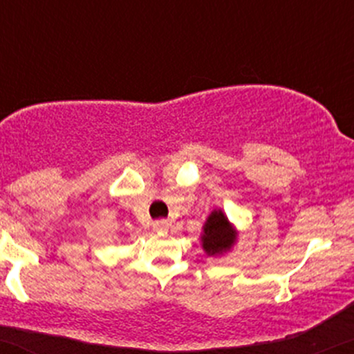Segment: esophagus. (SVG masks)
<instances>
[{"instance_id": "obj_1", "label": "esophagus", "mask_w": 354, "mask_h": 354, "mask_svg": "<svg viewBox=\"0 0 354 354\" xmlns=\"http://www.w3.org/2000/svg\"><path fill=\"white\" fill-rule=\"evenodd\" d=\"M153 228L156 232H168V228H169V223L166 220H156L153 223Z\"/></svg>"}]
</instances>
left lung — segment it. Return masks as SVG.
I'll return each mask as SVG.
<instances>
[{"mask_svg": "<svg viewBox=\"0 0 354 354\" xmlns=\"http://www.w3.org/2000/svg\"><path fill=\"white\" fill-rule=\"evenodd\" d=\"M236 242V232L221 209H213L203 225L201 247L207 255H221Z\"/></svg>", "mask_w": 354, "mask_h": 354, "instance_id": "1", "label": "left lung"}]
</instances>
